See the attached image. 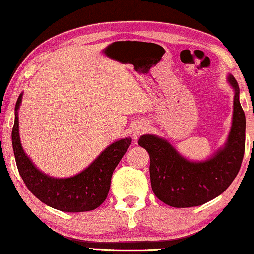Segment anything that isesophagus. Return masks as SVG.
Segmentation results:
<instances>
[{
    "instance_id": "esophagus-1",
    "label": "esophagus",
    "mask_w": 254,
    "mask_h": 254,
    "mask_svg": "<svg viewBox=\"0 0 254 254\" xmlns=\"http://www.w3.org/2000/svg\"><path fill=\"white\" fill-rule=\"evenodd\" d=\"M145 130V128L143 127V126H137L136 128H135V130H134V136L136 137L137 135H140V134H142L143 133V131Z\"/></svg>"
}]
</instances>
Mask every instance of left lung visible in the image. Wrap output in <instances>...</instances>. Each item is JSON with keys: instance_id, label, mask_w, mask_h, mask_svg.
<instances>
[{"instance_id": "left-lung-1", "label": "left lung", "mask_w": 254, "mask_h": 254, "mask_svg": "<svg viewBox=\"0 0 254 254\" xmlns=\"http://www.w3.org/2000/svg\"><path fill=\"white\" fill-rule=\"evenodd\" d=\"M228 81L235 91L231 130L227 143L211 158L190 162L156 135H142L138 140L150 157L151 189L169 206L195 207L215 199L230 186L241 169L245 151V114L239 103L237 81L232 75L228 76Z\"/></svg>"}]
</instances>
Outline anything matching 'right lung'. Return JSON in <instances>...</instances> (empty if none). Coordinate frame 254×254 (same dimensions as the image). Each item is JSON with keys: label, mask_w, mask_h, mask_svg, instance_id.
<instances>
[{"label": "right lung", "mask_w": 254, "mask_h": 254, "mask_svg": "<svg viewBox=\"0 0 254 254\" xmlns=\"http://www.w3.org/2000/svg\"><path fill=\"white\" fill-rule=\"evenodd\" d=\"M20 93L15 107L12 128V148L17 169L23 182L34 196L54 209L79 213L96 209L105 201L111 186V178L120 159L126 154L131 138L126 137L110 144L91 164L70 178H53L39 171L23 150L18 130V109Z\"/></svg>", "instance_id": "1"}]
</instances>
